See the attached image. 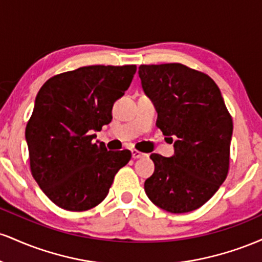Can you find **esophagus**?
Wrapping results in <instances>:
<instances>
[{
    "mask_svg": "<svg viewBox=\"0 0 262 262\" xmlns=\"http://www.w3.org/2000/svg\"><path fill=\"white\" fill-rule=\"evenodd\" d=\"M145 154H143V152L138 151V150H132V158L133 159H140V158H144Z\"/></svg>",
    "mask_w": 262,
    "mask_h": 262,
    "instance_id": "34e87169",
    "label": "esophagus"
}]
</instances>
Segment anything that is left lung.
<instances>
[{
  "label": "left lung",
  "mask_w": 262,
  "mask_h": 262,
  "mask_svg": "<svg viewBox=\"0 0 262 262\" xmlns=\"http://www.w3.org/2000/svg\"><path fill=\"white\" fill-rule=\"evenodd\" d=\"M141 87L154 104L156 125L173 143L170 158L151 154L154 173L144 183L159 208L187 213L203 206L229 169L233 121L217 83L181 64L140 65Z\"/></svg>",
  "instance_id": "8db88e82"
}]
</instances>
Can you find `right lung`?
Here are the masks:
<instances>
[{
	"label": "right lung",
	"mask_w": 262,
	"mask_h": 262,
	"mask_svg": "<svg viewBox=\"0 0 262 262\" xmlns=\"http://www.w3.org/2000/svg\"><path fill=\"white\" fill-rule=\"evenodd\" d=\"M135 65H91L56 75L41 86L26 128L32 175L60 208L91 209L106 198L129 150L108 151L96 138L112 121V107Z\"/></svg>",
	"instance_id": "right-lung-1"
}]
</instances>
